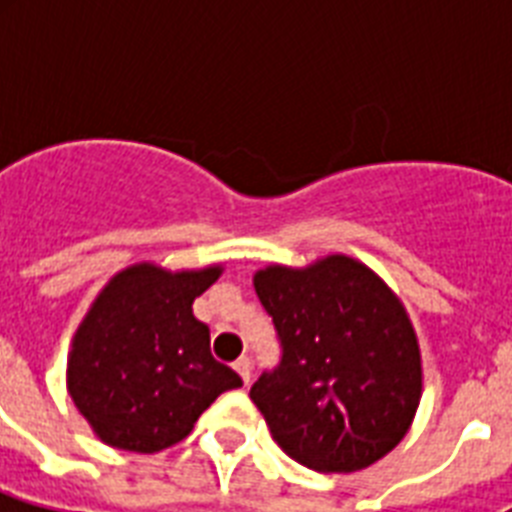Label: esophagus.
Segmentation results:
<instances>
[{"label":"esophagus","mask_w":512,"mask_h":512,"mask_svg":"<svg viewBox=\"0 0 512 512\" xmlns=\"http://www.w3.org/2000/svg\"><path fill=\"white\" fill-rule=\"evenodd\" d=\"M233 369L239 372V377L244 380V385H249V382H252V358L241 356L239 361L233 364Z\"/></svg>","instance_id":"1"}]
</instances>
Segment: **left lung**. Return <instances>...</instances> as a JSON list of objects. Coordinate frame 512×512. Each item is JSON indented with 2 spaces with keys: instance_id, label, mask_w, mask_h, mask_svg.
<instances>
[{
  "instance_id": "obj_1",
  "label": "left lung",
  "mask_w": 512,
  "mask_h": 512,
  "mask_svg": "<svg viewBox=\"0 0 512 512\" xmlns=\"http://www.w3.org/2000/svg\"><path fill=\"white\" fill-rule=\"evenodd\" d=\"M255 292L281 348L249 390L273 441L319 473L385 457L422 396L420 348L398 297L345 255L303 271L271 265L255 273Z\"/></svg>"
}]
</instances>
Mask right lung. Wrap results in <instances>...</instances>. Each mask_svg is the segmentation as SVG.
<instances>
[{
  "label": "right lung",
  "mask_w": 512,
  "mask_h": 512,
  "mask_svg": "<svg viewBox=\"0 0 512 512\" xmlns=\"http://www.w3.org/2000/svg\"><path fill=\"white\" fill-rule=\"evenodd\" d=\"M217 276V265L183 273L132 265L92 303L68 356V393L100 441L162 452L220 393L241 388L239 374L209 353V327L191 308Z\"/></svg>",
  "instance_id": "1"
}]
</instances>
